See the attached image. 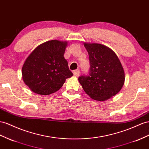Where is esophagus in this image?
I'll use <instances>...</instances> for the list:
<instances>
[{"instance_id": "34e87169", "label": "esophagus", "mask_w": 149, "mask_h": 149, "mask_svg": "<svg viewBox=\"0 0 149 149\" xmlns=\"http://www.w3.org/2000/svg\"><path fill=\"white\" fill-rule=\"evenodd\" d=\"M73 73H74V75L75 76H76V77H77V76H79L80 74V72L78 70H74Z\"/></svg>"}]
</instances>
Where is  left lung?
Segmentation results:
<instances>
[{
  "mask_svg": "<svg viewBox=\"0 0 149 149\" xmlns=\"http://www.w3.org/2000/svg\"><path fill=\"white\" fill-rule=\"evenodd\" d=\"M89 54L90 69L79 77L86 93L97 101H105L116 95L125 82L120 60L113 50L97 43H84Z\"/></svg>",
  "mask_w": 149,
  "mask_h": 149,
  "instance_id": "1",
  "label": "left lung"
}]
</instances>
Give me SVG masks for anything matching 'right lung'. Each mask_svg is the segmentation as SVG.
<instances>
[{
  "label": "right lung",
  "instance_id": "add662e5",
  "mask_svg": "<svg viewBox=\"0 0 149 149\" xmlns=\"http://www.w3.org/2000/svg\"><path fill=\"white\" fill-rule=\"evenodd\" d=\"M67 42L52 40L36 47L22 68V79L33 92L48 95L62 87L73 75L63 55Z\"/></svg>",
  "mask_w": 149,
  "mask_h": 149
}]
</instances>
